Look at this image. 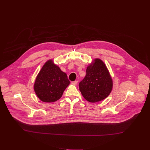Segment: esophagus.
Listing matches in <instances>:
<instances>
[{
  "label": "esophagus",
  "mask_w": 150,
  "mask_h": 150,
  "mask_svg": "<svg viewBox=\"0 0 150 150\" xmlns=\"http://www.w3.org/2000/svg\"><path fill=\"white\" fill-rule=\"evenodd\" d=\"M71 83H72V84H73L74 86H76L78 84V81H73L71 82Z\"/></svg>",
  "instance_id": "1"
}]
</instances>
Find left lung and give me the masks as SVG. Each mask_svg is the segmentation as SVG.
Returning <instances> with one entry per match:
<instances>
[{
	"mask_svg": "<svg viewBox=\"0 0 150 150\" xmlns=\"http://www.w3.org/2000/svg\"><path fill=\"white\" fill-rule=\"evenodd\" d=\"M88 66L86 75L79 84L80 91L88 101L96 103L108 97L112 91V80L104 63L96 59Z\"/></svg>",
	"mask_w": 150,
	"mask_h": 150,
	"instance_id": "left-lung-1",
	"label": "left lung"
}]
</instances>
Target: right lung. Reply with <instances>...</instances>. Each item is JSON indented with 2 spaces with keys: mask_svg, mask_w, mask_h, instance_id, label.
<instances>
[{
  "mask_svg": "<svg viewBox=\"0 0 150 150\" xmlns=\"http://www.w3.org/2000/svg\"><path fill=\"white\" fill-rule=\"evenodd\" d=\"M69 84L70 81L66 74L50 60L46 62L38 73L34 89L41 101L52 103L62 97L64 91Z\"/></svg>",
  "mask_w": 150,
  "mask_h": 150,
  "instance_id": "add662e5",
  "label": "right lung"
}]
</instances>
